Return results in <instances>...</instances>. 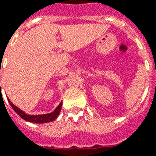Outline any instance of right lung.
<instances>
[{
	"label": "right lung",
	"instance_id": "1",
	"mask_svg": "<svg viewBox=\"0 0 156 156\" xmlns=\"http://www.w3.org/2000/svg\"><path fill=\"white\" fill-rule=\"evenodd\" d=\"M7 100H8L10 105L12 106V109L14 110V112L20 118H22L23 119L26 120V121L31 122V123H36V124H44V123H49V122L54 121L58 117L59 113H60L62 109V102H61L59 105H57V107H56V109L54 110L52 112H51V113H47V114L43 115H29L27 114L25 112H23L22 110L20 109L15 105H13L9 99H7Z\"/></svg>",
	"mask_w": 156,
	"mask_h": 156
}]
</instances>
